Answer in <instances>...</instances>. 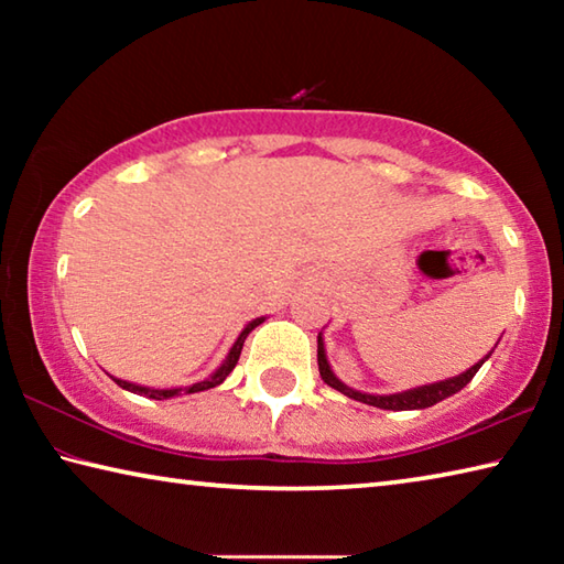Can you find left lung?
<instances>
[{"label":"left lung","instance_id":"left-lung-1","mask_svg":"<svg viewBox=\"0 0 564 564\" xmlns=\"http://www.w3.org/2000/svg\"><path fill=\"white\" fill-rule=\"evenodd\" d=\"M490 352L480 362H475L473 368H467L465 373L455 376V378H447V380H441V383L420 386V388L403 390V393H393V395H370V393H360V390H352L346 383H340V380L336 378V373H333L330 366H328L326 348H323V338H321V333H318V370H321L323 383H328L330 388L340 390L343 395H348L352 400H360V403L376 405V408H383V410H423V408H431L435 403H441V400L455 395L457 390H463L467 383H470L477 370H480L482 362L490 358Z\"/></svg>","mask_w":564,"mask_h":564}]
</instances>
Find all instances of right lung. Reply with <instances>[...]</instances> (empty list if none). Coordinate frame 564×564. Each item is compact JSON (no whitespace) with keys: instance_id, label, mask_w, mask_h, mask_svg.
<instances>
[{"instance_id":"1","label":"right lung","mask_w":564,"mask_h":564,"mask_svg":"<svg viewBox=\"0 0 564 564\" xmlns=\"http://www.w3.org/2000/svg\"><path fill=\"white\" fill-rule=\"evenodd\" d=\"M263 321H265V318H256V321L248 323V326L241 330V336L236 338L234 348L228 350V356H226V360L221 362V368H218L212 378L202 380V383H194V386H188V388H144V386L129 383V380H119V378H113V376H111V378H113V383L121 386L123 390H131V393L147 395V398H154V400H166V398H174V395H181V393H202V390L216 388V386L224 383L226 376L231 373V370L236 368L238 356H241V348H243V343H246V338H248V333H251V330H253L256 326H259V323H263Z\"/></svg>"}]
</instances>
